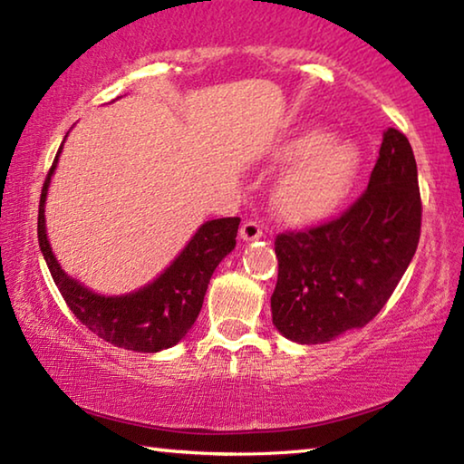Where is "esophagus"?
<instances>
[{
    "mask_svg": "<svg viewBox=\"0 0 464 464\" xmlns=\"http://www.w3.org/2000/svg\"><path fill=\"white\" fill-rule=\"evenodd\" d=\"M239 233H241V239H243V241H254V239H260L262 235H264L260 223H256V221H246V223H243Z\"/></svg>",
    "mask_w": 464,
    "mask_h": 464,
    "instance_id": "esophagus-1",
    "label": "esophagus"
}]
</instances>
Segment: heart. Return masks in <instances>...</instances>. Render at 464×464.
I'll return each instance as SVG.
<instances>
[{
    "label": "heart",
    "mask_w": 464,
    "mask_h": 464,
    "mask_svg": "<svg viewBox=\"0 0 464 464\" xmlns=\"http://www.w3.org/2000/svg\"><path fill=\"white\" fill-rule=\"evenodd\" d=\"M280 160L293 161L274 186V204L285 217L315 221L340 207L354 184L358 151L332 140L324 130H309L280 149Z\"/></svg>",
    "instance_id": "b5f03b06"
}]
</instances>
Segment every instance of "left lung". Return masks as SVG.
I'll return each mask as SVG.
<instances>
[{
  "label": "left lung",
  "instance_id": "8db88e82",
  "mask_svg": "<svg viewBox=\"0 0 464 464\" xmlns=\"http://www.w3.org/2000/svg\"><path fill=\"white\" fill-rule=\"evenodd\" d=\"M418 166L403 132H384L366 190L340 217L276 235L272 324L288 340L325 343L376 317L418 249Z\"/></svg>",
  "mask_w": 464,
  "mask_h": 464
}]
</instances>
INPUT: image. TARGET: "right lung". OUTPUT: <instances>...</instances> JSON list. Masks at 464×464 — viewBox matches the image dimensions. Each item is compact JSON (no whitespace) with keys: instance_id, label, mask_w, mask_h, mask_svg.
<instances>
[{"instance_id":"add662e5","label":"right lung","mask_w":464,"mask_h":464,"mask_svg":"<svg viewBox=\"0 0 464 464\" xmlns=\"http://www.w3.org/2000/svg\"><path fill=\"white\" fill-rule=\"evenodd\" d=\"M61 149L63 145L46 174L38 204V243L61 296L73 315L108 343L132 352L171 348L198 317L210 276L235 247L241 218L227 217L204 223L169 268L137 293L124 296L96 295L61 270L46 239L44 200Z\"/></svg>"}]
</instances>
